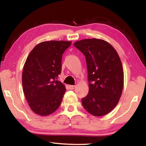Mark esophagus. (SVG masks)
Segmentation results:
<instances>
[{"instance_id": "obj_1", "label": "esophagus", "mask_w": 146, "mask_h": 146, "mask_svg": "<svg viewBox=\"0 0 146 146\" xmlns=\"http://www.w3.org/2000/svg\"><path fill=\"white\" fill-rule=\"evenodd\" d=\"M68 88L70 90H74L75 88V86H73V85H69Z\"/></svg>"}]
</instances>
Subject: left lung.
<instances>
[{
    "instance_id": "8db88e82",
    "label": "left lung",
    "mask_w": 146,
    "mask_h": 146,
    "mask_svg": "<svg viewBox=\"0 0 146 146\" xmlns=\"http://www.w3.org/2000/svg\"><path fill=\"white\" fill-rule=\"evenodd\" d=\"M86 56L89 93L84 108L95 117L108 114L119 102L123 87L122 62L115 49L102 39L87 38L74 43Z\"/></svg>"
}]
</instances>
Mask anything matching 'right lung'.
Instances as JSON below:
<instances>
[{
	"label": "right lung",
	"mask_w": 146,
	"mask_h": 146,
	"mask_svg": "<svg viewBox=\"0 0 146 146\" xmlns=\"http://www.w3.org/2000/svg\"><path fill=\"white\" fill-rule=\"evenodd\" d=\"M71 44V41L42 42L26 58L22 76L23 91L36 114L49 115L60 105L66 89L56 79L61 73L62 54Z\"/></svg>",
	"instance_id": "obj_1"
}]
</instances>
